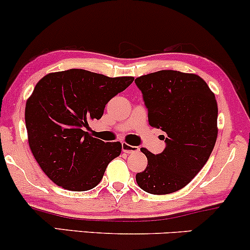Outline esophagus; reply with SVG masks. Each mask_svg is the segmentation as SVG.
<instances>
[{
    "instance_id": "1",
    "label": "esophagus",
    "mask_w": 250,
    "mask_h": 250,
    "mask_svg": "<svg viewBox=\"0 0 250 250\" xmlns=\"http://www.w3.org/2000/svg\"><path fill=\"white\" fill-rule=\"evenodd\" d=\"M122 151L127 154H133V153H136V151H139V147H136V146H130L125 142H122Z\"/></svg>"
}]
</instances>
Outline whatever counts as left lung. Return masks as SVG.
<instances>
[{"label": "left lung", "mask_w": 250, "mask_h": 250, "mask_svg": "<svg viewBox=\"0 0 250 250\" xmlns=\"http://www.w3.org/2000/svg\"><path fill=\"white\" fill-rule=\"evenodd\" d=\"M149 125L161 129L166 148L151 154L147 168L136 174L139 187L154 195L187 186L208 161L217 137V103L208 84L195 74L160 70L137 77Z\"/></svg>", "instance_id": "1"}]
</instances>
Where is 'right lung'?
<instances>
[{
	"label": "right lung",
	"instance_id": "right-lung-1",
	"mask_svg": "<svg viewBox=\"0 0 250 250\" xmlns=\"http://www.w3.org/2000/svg\"><path fill=\"white\" fill-rule=\"evenodd\" d=\"M134 77H108L83 69L45 75L25 104V127L34 157L60 187L85 191L101 182L108 163L121 154L120 142H103L85 128Z\"/></svg>",
	"mask_w": 250,
	"mask_h": 250
}]
</instances>
